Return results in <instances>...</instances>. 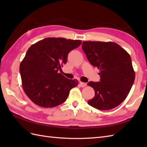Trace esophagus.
<instances>
[{
  "label": "esophagus",
  "mask_w": 147,
  "mask_h": 147,
  "mask_svg": "<svg viewBox=\"0 0 147 147\" xmlns=\"http://www.w3.org/2000/svg\"><path fill=\"white\" fill-rule=\"evenodd\" d=\"M80 85L81 87H85L86 86V83H83V82H80Z\"/></svg>",
  "instance_id": "esophagus-1"
}]
</instances>
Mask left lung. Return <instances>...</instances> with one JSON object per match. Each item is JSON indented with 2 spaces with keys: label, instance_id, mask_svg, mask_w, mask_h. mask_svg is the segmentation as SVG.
<instances>
[{
  "label": "left lung",
  "instance_id": "left-lung-1",
  "mask_svg": "<svg viewBox=\"0 0 147 147\" xmlns=\"http://www.w3.org/2000/svg\"><path fill=\"white\" fill-rule=\"evenodd\" d=\"M82 49L93 66L100 69L99 82H90L95 96L88 104L99 110H110L127 97L135 78L131 59L120 45L112 42L85 41Z\"/></svg>",
  "mask_w": 147,
  "mask_h": 147
}]
</instances>
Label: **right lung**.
Wrapping results in <instances>:
<instances>
[{"label":"right lung","instance_id":"1","mask_svg":"<svg viewBox=\"0 0 147 147\" xmlns=\"http://www.w3.org/2000/svg\"><path fill=\"white\" fill-rule=\"evenodd\" d=\"M81 43L80 40L49 37L28 49L20 71L24 92L34 104L52 108L66 100L78 81L67 79L59 71L66 64L69 53Z\"/></svg>","mask_w":147,"mask_h":147}]
</instances>
